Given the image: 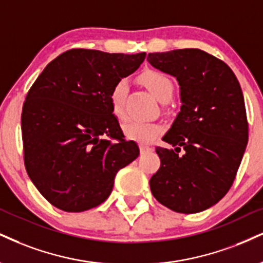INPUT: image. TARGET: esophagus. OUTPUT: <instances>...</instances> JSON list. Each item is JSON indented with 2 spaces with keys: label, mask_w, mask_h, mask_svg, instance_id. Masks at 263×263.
<instances>
[{
  "label": "esophagus",
  "mask_w": 263,
  "mask_h": 263,
  "mask_svg": "<svg viewBox=\"0 0 263 263\" xmlns=\"http://www.w3.org/2000/svg\"><path fill=\"white\" fill-rule=\"evenodd\" d=\"M140 148H141V152H142V153H144V152H148V151H151V149H152L151 145H148V144H143V143H141V144H140Z\"/></svg>",
  "instance_id": "34e87169"
}]
</instances>
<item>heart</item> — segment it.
<instances>
[{
    "mask_svg": "<svg viewBox=\"0 0 263 263\" xmlns=\"http://www.w3.org/2000/svg\"><path fill=\"white\" fill-rule=\"evenodd\" d=\"M140 80L147 89L153 94L159 101H166L173 97L174 84L172 80L164 74L163 72L151 71L144 72L141 74ZM126 88H127V81L120 80L115 83L110 91V104L114 115L118 118H123L125 110H123V98L126 94ZM123 134L127 138L137 142H149L157 137L162 132V125L157 122H144L137 121V120H131L123 125Z\"/></svg>",
    "mask_w": 263,
    "mask_h": 263,
    "instance_id": "1",
    "label": "heart"
}]
</instances>
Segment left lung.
<instances>
[{
	"mask_svg": "<svg viewBox=\"0 0 263 263\" xmlns=\"http://www.w3.org/2000/svg\"><path fill=\"white\" fill-rule=\"evenodd\" d=\"M153 67L176 77L181 110L157 147L160 167L151 178L156 200L178 213H198L219 202L241 163L249 123L232 68L200 49L148 53Z\"/></svg>",
	"mask_w": 263,
	"mask_h": 263,
	"instance_id": "8db88e82",
	"label": "left lung"
}]
</instances>
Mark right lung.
Returning <instances> with one entry per match:
<instances>
[{"mask_svg":"<svg viewBox=\"0 0 263 263\" xmlns=\"http://www.w3.org/2000/svg\"><path fill=\"white\" fill-rule=\"evenodd\" d=\"M145 55L71 49L30 87L21 119L25 170L59 210L83 212L103 203L116 173L140 154L114 116L110 91Z\"/></svg>","mask_w":263,"mask_h":263,"instance_id":"1","label":"right lung"}]
</instances>
